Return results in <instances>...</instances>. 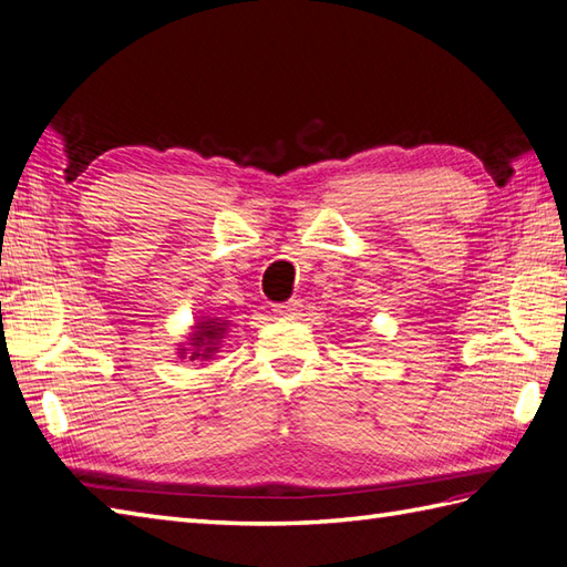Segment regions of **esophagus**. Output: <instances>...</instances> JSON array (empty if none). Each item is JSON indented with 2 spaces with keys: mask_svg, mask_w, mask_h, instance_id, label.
<instances>
[{
  "mask_svg": "<svg viewBox=\"0 0 567 567\" xmlns=\"http://www.w3.org/2000/svg\"><path fill=\"white\" fill-rule=\"evenodd\" d=\"M272 311H275L277 317H285V319H297V317H299V311H302V302H299V299H290V302H285V305H277Z\"/></svg>",
  "mask_w": 567,
  "mask_h": 567,
  "instance_id": "1",
  "label": "esophagus"
}]
</instances>
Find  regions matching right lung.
Here are the masks:
<instances>
[{
  "instance_id": "obj_1",
  "label": "right lung",
  "mask_w": 567,
  "mask_h": 567,
  "mask_svg": "<svg viewBox=\"0 0 567 567\" xmlns=\"http://www.w3.org/2000/svg\"><path fill=\"white\" fill-rule=\"evenodd\" d=\"M226 331V323H221L219 319H209V321H202L199 327H197V331H195V351H192V355L189 358H209L214 351H216V346H219V339H221V333Z\"/></svg>"
}]
</instances>
